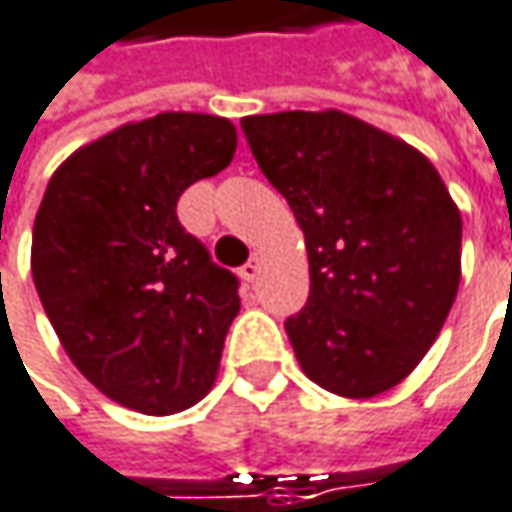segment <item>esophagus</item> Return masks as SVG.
<instances>
[{"mask_svg": "<svg viewBox=\"0 0 512 512\" xmlns=\"http://www.w3.org/2000/svg\"><path fill=\"white\" fill-rule=\"evenodd\" d=\"M260 266H263V260H260V257L255 255V257H252V260H249V263H246V266H243V269H240V278L252 284L257 275H260Z\"/></svg>", "mask_w": 512, "mask_h": 512, "instance_id": "34e87169", "label": "esophagus"}]
</instances>
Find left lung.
<instances>
[{
  "label": "left lung",
  "mask_w": 512,
  "mask_h": 512,
  "mask_svg": "<svg viewBox=\"0 0 512 512\" xmlns=\"http://www.w3.org/2000/svg\"><path fill=\"white\" fill-rule=\"evenodd\" d=\"M240 127L304 231L310 301L286 318L301 371L350 400L394 388L435 345L461 284V211L440 173L339 109Z\"/></svg>",
  "instance_id": "left-lung-1"
}]
</instances>
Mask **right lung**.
<instances>
[{
    "label": "right lung",
    "mask_w": 512,
    "mask_h": 512,
    "mask_svg": "<svg viewBox=\"0 0 512 512\" xmlns=\"http://www.w3.org/2000/svg\"><path fill=\"white\" fill-rule=\"evenodd\" d=\"M234 150L228 118L159 112L77 147L40 202L31 275L48 321L77 371L141 414L185 411L217 379L237 278L176 202Z\"/></svg>",
    "instance_id": "add662e5"
}]
</instances>
